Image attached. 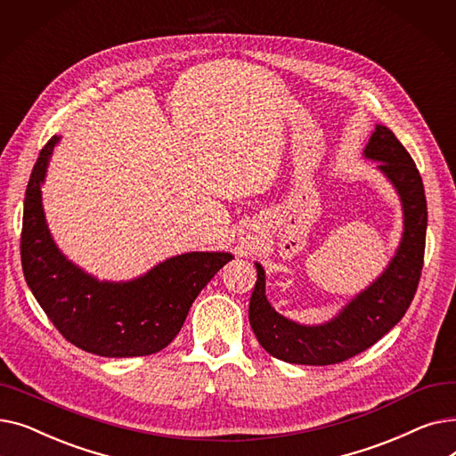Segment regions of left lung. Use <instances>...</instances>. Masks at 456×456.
Returning <instances> with one entry per match:
<instances>
[{
    "label": "left lung",
    "mask_w": 456,
    "mask_h": 456,
    "mask_svg": "<svg viewBox=\"0 0 456 456\" xmlns=\"http://www.w3.org/2000/svg\"><path fill=\"white\" fill-rule=\"evenodd\" d=\"M364 157L395 188L403 207V234L395 255L366 290L356 294L332 320L303 325L284 318L266 297V273L258 262L249 301V323L258 344L290 364L329 366L366 351L401 322L411 306L423 268L427 200L418 167L387 126H375Z\"/></svg>",
    "instance_id": "left-lung-1"
}]
</instances>
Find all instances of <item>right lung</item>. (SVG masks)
Segmentation results:
<instances>
[{"label": "right lung", "mask_w": 456, "mask_h": 456, "mask_svg": "<svg viewBox=\"0 0 456 456\" xmlns=\"http://www.w3.org/2000/svg\"><path fill=\"white\" fill-rule=\"evenodd\" d=\"M59 140L53 136L40 151L23 201L20 249L28 286L76 347L109 358L153 354L177 337L191 303L234 256L190 251L119 282L86 273L57 248L42 207V184Z\"/></svg>", "instance_id": "obj_1"}]
</instances>
